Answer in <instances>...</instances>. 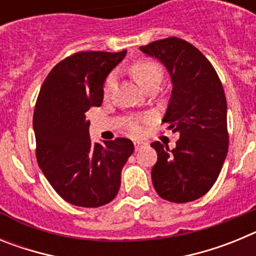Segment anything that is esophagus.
<instances>
[{
	"label": "esophagus",
	"instance_id": "esophagus-1",
	"mask_svg": "<svg viewBox=\"0 0 256 256\" xmlns=\"http://www.w3.org/2000/svg\"><path fill=\"white\" fill-rule=\"evenodd\" d=\"M144 146H146V144H144V142H142V141H134V150H136V151L141 150V148H144Z\"/></svg>",
	"mask_w": 256,
	"mask_h": 256
}]
</instances>
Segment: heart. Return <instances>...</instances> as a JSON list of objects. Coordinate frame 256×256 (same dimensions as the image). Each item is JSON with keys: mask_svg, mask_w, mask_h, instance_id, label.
I'll return each instance as SVG.
<instances>
[{"mask_svg": "<svg viewBox=\"0 0 256 256\" xmlns=\"http://www.w3.org/2000/svg\"><path fill=\"white\" fill-rule=\"evenodd\" d=\"M130 73L144 91L154 86L158 87L162 78V66L156 61L150 60V58H136L134 61L130 62ZM112 83H114V76L110 74L104 83V94H108L110 92ZM128 130L133 136H141L144 133V126L140 120H132L128 124Z\"/></svg>", "mask_w": 256, "mask_h": 256, "instance_id": "obj_1", "label": "heart"}]
</instances>
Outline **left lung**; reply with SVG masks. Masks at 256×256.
Instances as JSON below:
<instances>
[{
	"label": "left lung",
	"instance_id": "obj_1",
	"mask_svg": "<svg viewBox=\"0 0 256 256\" xmlns=\"http://www.w3.org/2000/svg\"><path fill=\"white\" fill-rule=\"evenodd\" d=\"M160 60L172 78V96L162 123L180 133L176 148L159 141L151 178L158 195L188 202L212 187L228 152L227 101L216 69L195 46L177 37L140 47Z\"/></svg>",
	"mask_w": 256,
	"mask_h": 256
}]
</instances>
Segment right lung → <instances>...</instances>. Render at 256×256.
<instances>
[{"mask_svg": "<svg viewBox=\"0 0 256 256\" xmlns=\"http://www.w3.org/2000/svg\"><path fill=\"white\" fill-rule=\"evenodd\" d=\"M126 54L76 52L60 61L40 87L33 116L36 156L50 184L69 204H108L134 150L133 142L122 137L92 144L86 118L90 108L101 106L106 76Z\"/></svg>", "mask_w": 256, "mask_h": 256, "instance_id": "1", "label": "right lung"}]
</instances>
